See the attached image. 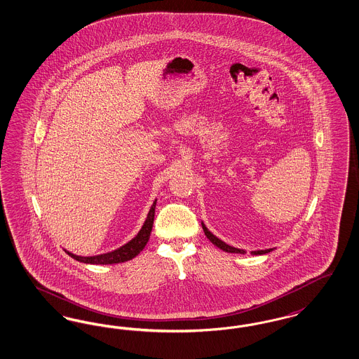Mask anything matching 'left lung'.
Returning <instances> with one entry per match:
<instances>
[{"label":"left lung","instance_id":"1","mask_svg":"<svg viewBox=\"0 0 359 359\" xmlns=\"http://www.w3.org/2000/svg\"><path fill=\"white\" fill-rule=\"evenodd\" d=\"M203 226V231H204V233H205V236L212 242V243L215 244L216 247H219L220 250H223V251H226V252H232V254H245V251L243 250H239V248H235V247H231L229 244L224 243V242H222L220 239H217L214 233H211L210 231L207 230V227L204 226V224H201ZM271 250H262V251H252L251 254L252 255H263V254H267V252H270Z\"/></svg>","mask_w":359,"mask_h":359}]
</instances>
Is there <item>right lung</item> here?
Segmentation results:
<instances>
[{"instance_id": "obj_1", "label": "right lung", "mask_w": 359, "mask_h": 359, "mask_svg": "<svg viewBox=\"0 0 359 359\" xmlns=\"http://www.w3.org/2000/svg\"><path fill=\"white\" fill-rule=\"evenodd\" d=\"M155 207H156V201H154L147 220L144 222V226L142 230L139 231V233L127 244H124L123 247L117 248L112 252H107V254H101V255H95V257H79L67 251V254L71 258L76 259L79 262L83 263H89V264H114V263H121V262H127L130 259L135 258L136 255L140 254V251H143L145 244L149 241V235L152 231L154 226V219H155Z\"/></svg>"}]
</instances>
